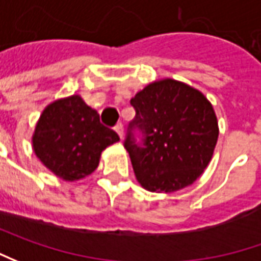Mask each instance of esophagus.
I'll return each mask as SVG.
<instances>
[{"instance_id": "esophagus-1", "label": "esophagus", "mask_w": 261, "mask_h": 261, "mask_svg": "<svg viewBox=\"0 0 261 261\" xmlns=\"http://www.w3.org/2000/svg\"><path fill=\"white\" fill-rule=\"evenodd\" d=\"M114 130L117 131V134L120 136V139H121V140L124 139V127H122L121 122H118V124H117V125L114 127Z\"/></svg>"}]
</instances>
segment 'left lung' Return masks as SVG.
<instances>
[{"mask_svg": "<svg viewBox=\"0 0 261 261\" xmlns=\"http://www.w3.org/2000/svg\"><path fill=\"white\" fill-rule=\"evenodd\" d=\"M144 133V147L128 136L125 148L139 184L150 192L180 191L202 175L220 134L212 103L196 88L172 77L159 79L131 99Z\"/></svg>", "mask_w": 261, "mask_h": 261, "instance_id": "1", "label": "left lung"}]
</instances>
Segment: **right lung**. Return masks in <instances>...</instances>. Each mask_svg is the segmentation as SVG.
Listing matches in <instances>:
<instances>
[{
	"label": "right lung",
	"instance_id": "add662e5",
	"mask_svg": "<svg viewBox=\"0 0 261 261\" xmlns=\"http://www.w3.org/2000/svg\"><path fill=\"white\" fill-rule=\"evenodd\" d=\"M117 141L118 134L103 127L82 96L70 95L46 105L36 122L32 147L51 173L75 182L95 172L101 153Z\"/></svg>",
	"mask_w": 261,
	"mask_h": 261
}]
</instances>
